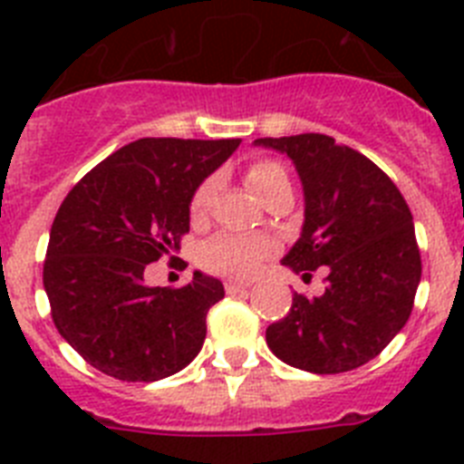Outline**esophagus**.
<instances>
[{
  "label": "esophagus",
  "mask_w": 464,
  "mask_h": 464,
  "mask_svg": "<svg viewBox=\"0 0 464 464\" xmlns=\"http://www.w3.org/2000/svg\"><path fill=\"white\" fill-rule=\"evenodd\" d=\"M248 288H251V283L248 281H239V278H227V281H225V293L227 295L241 293V290H248Z\"/></svg>",
  "instance_id": "34e87169"
}]
</instances>
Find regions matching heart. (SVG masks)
Returning <instances> with one entry per match:
<instances>
[{"label": "heart", "mask_w": 464, "mask_h": 464, "mask_svg": "<svg viewBox=\"0 0 464 464\" xmlns=\"http://www.w3.org/2000/svg\"><path fill=\"white\" fill-rule=\"evenodd\" d=\"M285 171L274 160H256L248 171H246V181L262 197L269 190L272 183L283 179ZM213 190H216V181L213 179H204L199 186L195 188L190 197V218L199 220L207 216L208 204H211ZM274 253V241L265 239V237H246V235H232V232H223L208 239L202 248L199 262L202 267L218 276H232V278H251L256 276L257 269L269 256Z\"/></svg>", "instance_id": "heart-1"}]
</instances>
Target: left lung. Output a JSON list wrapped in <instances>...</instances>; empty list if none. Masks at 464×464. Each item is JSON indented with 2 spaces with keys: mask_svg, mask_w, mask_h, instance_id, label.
<instances>
[{
  "mask_svg": "<svg viewBox=\"0 0 464 464\" xmlns=\"http://www.w3.org/2000/svg\"><path fill=\"white\" fill-rule=\"evenodd\" d=\"M256 143L288 155L304 186V227L283 265L304 281L327 267L325 293H295L288 315L267 327V346L314 374L355 370L411 315L423 267L407 199L370 158L327 134Z\"/></svg>",
  "mask_w": 464,
  "mask_h": 464,
  "instance_id": "left-lung-1",
  "label": "left lung"
}]
</instances>
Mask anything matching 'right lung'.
Returning a JSON list of instances; mask_svg holds the SVG:
<instances>
[{
    "mask_svg": "<svg viewBox=\"0 0 464 464\" xmlns=\"http://www.w3.org/2000/svg\"><path fill=\"white\" fill-rule=\"evenodd\" d=\"M239 143L139 139L90 169L57 208L44 260L53 323L102 374L150 383L199 353L223 283L195 272L181 288H149L143 269L181 248L192 192Z\"/></svg>",
    "mask_w": 464,
    "mask_h": 464,
    "instance_id": "right-lung-1",
    "label": "right lung"
}]
</instances>
